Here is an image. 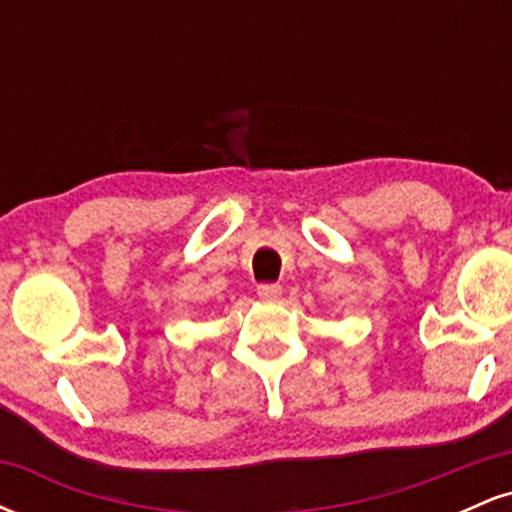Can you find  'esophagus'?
<instances>
[{
    "instance_id": "1",
    "label": "esophagus",
    "mask_w": 512,
    "mask_h": 512,
    "mask_svg": "<svg viewBox=\"0 0 512 512\" xmlns=\"http://www.w3.org/2000/svg\"><path fill=\"white\" fill-rule=\"evenodd\" d=\"M257 296L264 298V301H276L281 296L279 284H260L257 286Z\"/></svg>"
}]
</instances>
